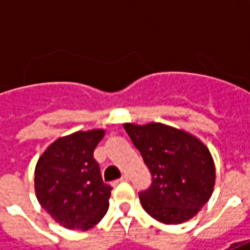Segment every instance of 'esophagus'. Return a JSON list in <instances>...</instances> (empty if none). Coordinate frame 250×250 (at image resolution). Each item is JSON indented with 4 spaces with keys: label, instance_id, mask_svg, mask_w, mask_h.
Instances as JSON below:
<instances>
[{
    "label": "esophagus",
    "instance_id": "1",
    "mask_svg": "<svg viewBox=\"0 0 250 250\" xmlns=\"http://www.w3.org/2000/svg\"><path fill=\"white\" fill-rule=\"evenodd\" d=\"M128 175L127 174H125V175H122V178L119 179V182H128Z\"/></svg>",
    "mask_w": 250,
    "mask_h": 250
}]
</instances>
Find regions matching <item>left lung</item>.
Masks as SVG:
<instances>
[{
	"instance_id": "obj_1",
	"label": "left lung",
	"mask_w": 250,
	"mask_h": 250,
	"mask_svg": "<svg viewBox=\"0 0 250 250\" xmlns=\"http://www.w3.org/2000/svg\"><path fill=\"white\" fill-rule=\"evenodd\" d=\"M125 130L152 177L150 188L139 193L143 209L168 225L193 218L214 188L215 168L209 150L188 132L162 123H127Z\"/></svg>"
}]
</instances>
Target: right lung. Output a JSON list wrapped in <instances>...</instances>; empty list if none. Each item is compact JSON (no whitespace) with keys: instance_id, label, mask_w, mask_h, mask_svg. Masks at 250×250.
Returning a JSON list of instances; mask_svg holds the SVG:
<instances>
[{"instance_id":"add662e5","label":"right lung","mask_w":250,"mask_h":250,"mask_svg":"<svg viewBox=\"0 0 250 250\" xmlns=\"http://www.w3.org/2000/svg\"><path fill=\"white\" fill-rule=\"evenodd\" d=\"M103 130L79 131L57 139L37 162L35 188L39 202L66 229L88 230L108 210L111 185L103 182L93 151Z\"/></svg>"}]
</instances>
